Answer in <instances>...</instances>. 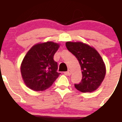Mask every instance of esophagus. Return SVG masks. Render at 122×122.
I'll return each instance as SVG.
<instances>
[{
  "instance_id": "1",
  "label": "esophagus",
  "mask_w": 122,
  "mask_h": 122,
  "mask_svg": "<svg viewBox=\"0 0 122 122\" xmlns=\"http://www.w3.org/2000/svg\"><path fill=\"white\" fill-rule=\"evenodd\" d=\"M64 74H65V75H66V76H70V75L71 74V72L70 71H68L65 72Z\"/></svg>"
}]
</instances>
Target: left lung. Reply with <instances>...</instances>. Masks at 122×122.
<instances>
[{"label":"left lung","instance_id":"left-lung-1","mask_svg":"<svg viewBox=\"0 0 122 122\" xmlns=\"http://www.w3.org/2000/svg\"><path fill=\"white\" fill-rule=\"evenodd\" d=\"M66 48L78 60L82 74L76 89L82 92H94L102 84L106 74V66L99 52L93 47L82 42H66Z\"/></svg>","mask_w":122,"mask_h":122}]
</instances>
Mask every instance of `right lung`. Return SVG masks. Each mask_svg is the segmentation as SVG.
<instances>
[{
  "label": "right lung",
  "mask_w": 122,
  "mask_h": 122,
  "mask_svg": "<svg viewBox=\"0 0 122 122\" xmlns=\"http://www.w3.org/2000/svg\"><path fill=\"white\" fill-rule=\"evenodd\" d=\"M58 43L48 41L31 47L21 64V74L26 86L36 92L51 87L60 73L53 56L59 48Z\"/></svg>",
  "instance_id": "obj_1"
}]
</instances>
